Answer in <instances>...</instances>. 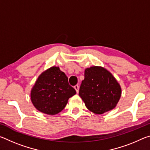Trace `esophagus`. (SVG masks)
<instances>
[{
  "label": "esophagus",
  "mask_w": 150,
  "mask_h": 150,
  "mask_svg": "<svg viewBox=\"0 0 150 150\" xmlns=\"http://www.w3.org/2000/svg\"><path fill=\"white\" fill-rule=\"evenodd\" d=\"M74 88L76 90V92H77V93H79V85H75L74 86Z\"/></svg>",
  "instance_id": "obj_1"
}]
</instances>
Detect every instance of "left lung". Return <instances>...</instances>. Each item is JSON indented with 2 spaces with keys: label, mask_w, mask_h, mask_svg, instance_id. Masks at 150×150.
<instances>
[{
  "label": "left lung",
  "mask_w": 150,
  "mask_h": 150,
  "mask_svg": "<svg viewBox=\"0 0 150 150\" xmlns=\"http://www.w3.org/2000/svg\"><path fill=\"white\" fill-rule=\"evenodd\" d=\"M120 85L112 73L103 67L93 66L85 70L79 95L86 107L101 115L116 107L121 96Z\"/></svg>",
  "instance_id": "8db88e82"
}]
</instances>
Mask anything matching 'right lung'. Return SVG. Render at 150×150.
<instances>
[{"label": "right lung", "mask_w": 150, "mask_h": 150, "mask_svg": "<svg viewBox=\"0 0 150 150\" xmlns=\"http://www.w3.org/2000/svg\"><path fill=\"white\" fill-rule=\"evenodd\" d=\"M76 91L59 67H52L40 75L31 91V100L38 110L49 115L60 112Z\"/></svg>", "instance_id": "obj_1"}]
</instances>
